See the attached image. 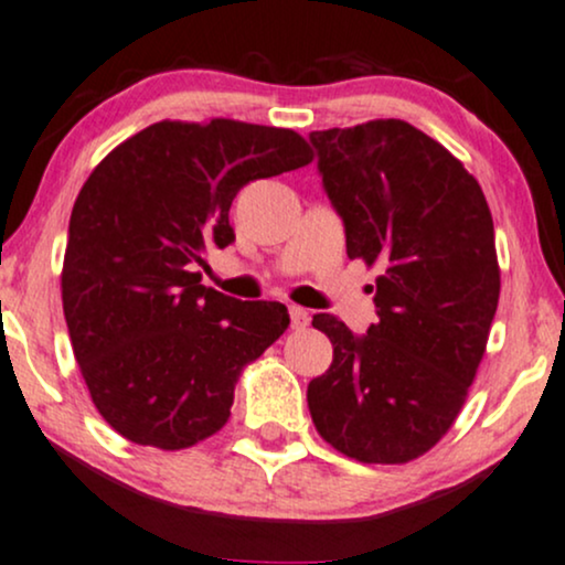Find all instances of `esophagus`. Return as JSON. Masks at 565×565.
Instances as JSON below:
<instances>
[{
    "mask_svg": "<svg viewBox=\"0 0 565 565\" xmlns=\"http://www.w3.org/2000/svg\"><path fill=\"white\" fill-rule=\"evenodd\" d=\"M309 320H312V317H309L307 309H303V307H290V326H294L296 331H299V328H307Z\"/></svg>",
    "mask_w": 565,
    "mask_h": 565,
    "instance_id": "esophagus-1",
    "label": "esophagus"
}]
</instances>
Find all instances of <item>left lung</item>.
<instances>
[{
  "instance_id": "1",
  "label": "left lung",
  "mask_w": 565,
  "mask_h": 565,
  "mask_svg": "<svg viewBox=\"0 0 565 565\" xmlns=\"http://www.w3.org/2000/svg\"><path fill=\"white\" fill-rule=\"evenodd\" d=\"M309 141L347 256L382 269L365 335L315 315L333 363L309 382V414L350 459L405 465L451 429L483 360L502 288L491 211L465 164L403 119Z\"/></svg>"
}]
</instances>
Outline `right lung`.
I'll use <instances>...</instances> for the list:
<instances>
[{"mask_svg":"<svg viewBox=\"0 0 565 565\" xmlns=\"http://www.w3.org/2000/svg\"><path fill=\"white\" fill-rule=\"evenodd\" d=\"M312 162L299 132L211 119L162 122L111 149L68 221L61 294L90 397L138 446L181 451L230 419L234 384L290 326L280 301L200 285L205 250L234 239L248 181Z\"/></svg>","mask_w":565,"mask_h":565,"instance_id":"right-lung-1","label":"right lung"}]
</instances>
